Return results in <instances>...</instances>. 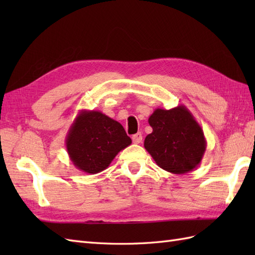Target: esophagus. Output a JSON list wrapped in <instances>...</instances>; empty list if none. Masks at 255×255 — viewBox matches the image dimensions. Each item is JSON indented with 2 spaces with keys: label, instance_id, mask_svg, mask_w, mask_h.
Listing matches in <instances>:
<instances>
[{
  "label": "esophagus",
  "instance_id": "obj_1",
  "mask_svg": "<svg viewBox=\"0 0 255 255\" xmlns=\"http://www.w3.org/2000/svg\"><path fill=\"white\" fill-rule=\"evenodd\" d=\"M131 139H132V142L133 143H140V142L142 141V134H141V132H138L136 134H133V136L131 137Z\"/></svg>",
  "mask_w": 255,
  "mask_h": 255
}]
</instances>
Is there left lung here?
Returning <instances> with one entry per match:
<instances>
[{"mask_svg": "<svg viewBox=\"0 0 255 255\" xmlns=\"http://www.w3.org/2000/svg\"><path fill=\"white\" fill-rule=\"evenodd\" d=\"M148 122L152 132L143 145L161 169L178 175L196 169L207 142L202 127L185 106L156 108Z\"/></svg>", "mask_w": 255, "mask_h": 255, "instance_id": "left-lung-1", "label": "left lung"}]
</instances>
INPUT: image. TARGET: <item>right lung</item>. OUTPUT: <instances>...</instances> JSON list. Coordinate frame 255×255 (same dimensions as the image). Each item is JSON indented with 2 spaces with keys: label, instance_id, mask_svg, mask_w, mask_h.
I'll return each instance as SVG.
<instances>
[{
  "label": "right lung",
  "instance_id": "obj_1",
  "mask_svg": "<svg viewBox=\"0 0 255 255\" xmlns=\"http://www.w3.org/2000/svg\"><path fill=\"white\" fill-rule=\"evenodd\" d=\"M130 144L122 125L99 111H81L66 138L70 160L89 174L107 169L118 152Z\"/></svg>",
  "mask_w": 255,
  "mask_h": 255
}]
</instances>
